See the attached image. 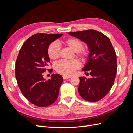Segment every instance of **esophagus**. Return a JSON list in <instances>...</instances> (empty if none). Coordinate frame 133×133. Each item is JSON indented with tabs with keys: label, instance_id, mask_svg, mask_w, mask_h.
Wrapping results in <instances>:
<instances>
[{
	"label": "esophagus",
	"instance_id": "obj_1",
	"mask_svg": "<svg viewBox=\"0 0 133 133\" xmlns=\"http://www.w3.org/2000/svg\"><path fill=\"white\" fill-rule=\"evenodd\" d=\"M63 78L64 79H67L70 78L71 76H65V75H63Z\"/></svg>",
	"mask_w": 133,
	"mask_h": 133
}]
</instances>
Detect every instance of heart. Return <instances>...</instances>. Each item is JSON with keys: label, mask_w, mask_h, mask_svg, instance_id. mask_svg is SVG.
Masks as SVG:
<instances>
[{"label": "heart", "mask_w": 133, "mask_h": 133, "mask_svg": "<svg viewBox=\"0 0 133 133\" xmlns=\"http://www.w3.org/2000/svg\"><path fill=\"white\" fill-rule=\"evenodd\" d=\"M65 45L74 51L76 57L85 60L88 57L87 51L83 48V43L79 39L76 38H69L63 42ZM48 54L52 60H57L60 56V46L55 42H52L48 46ZM80 64L78 60L74 59L71 61L61 60L56 63L54 65L55 70L57 73L65 76H70L80 68Z\"/></svg>", "instance_id": "1"}]
</instances>
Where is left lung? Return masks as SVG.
Returning a JSON list of instances; mask_svg holds the SVG:
<instances>
[{"label":"left lung","mask_w":133,"mask_h":133,"mask_svg":"<svg viewBox=\"0 0 133 133\" xmlns=\"http://www.w3.org/2000/svg\"><path fill=\"white\" fill-rule=\"evenodd\" d=\"M69 34L85 43L90 53L82 70L89 71L92 77H79V93L87 101L98 102L108 93L114 82L117 61L114 48L105 35L93 29Z\"/></svg>","instance_id":"left-lung-1"}]
</instances>
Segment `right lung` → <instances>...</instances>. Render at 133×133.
<instances>
[{
  "mask_svg": "<svg viewBox=\"0 0 133 133\" xmlns=\"http://www.w3.org/2000/svg\"><path fill=\"white\" fill-rule=\"evenodd\" d=\"M63 34L37 33L28 38L20 49L15 63V78L23 95L34 105L44 107L57 99L62 75L53 74L45 80L43 74L46 70L50 59L48 48ZM50 73L53 69H47Z\"/></svg>",
  "mask_w": 133,
  "mask_h": 133,
  "instance_id": "add662e5",
  "label": "right lung"
}]
</instances>
